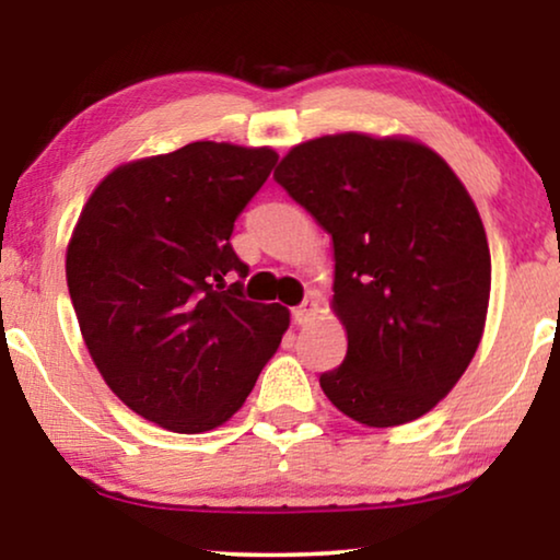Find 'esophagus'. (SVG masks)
<instances>
[{
	"mask_svg": "<svg viewBox=\"0 0 560 560\" xmlns=\"http://www.w3.org/2000/svg\"><path fill=\"white\" fill-rule=\"evenodd\" d=\"M316 313H318V301L308 298V301H303L301 305H298V308H293V318H295L298 326H305V324H311L313 318H316Z\"/></svg>",
	"mask_w": 560,
	"mask_h": 560,
	"instance_id": "1",
	"label": "esophagus"
}]
</instances>
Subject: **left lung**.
<instances>
[{
	"label": "left lung",
	"instance_id": "left-lung-1",
	"mask_svg": "<svg viewBox=\"0 0 560 560\" xmlns=\"http://www.w3.org/2000/svg\"><path fill=\"white\" fill-rule=\"evenodd\" d=\"M275 180L334 242L349 343L320 389L370 428L425 416L485 334L492 259L469 190L428 144L364 132L295 144Z\"/></svg>",
	"mask_w": 560,
	"mask_h": 560
}]
</instances>
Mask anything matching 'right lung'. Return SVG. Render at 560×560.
I'll use <instances>...</instances> for the list:
<instances>
[{"mask_svg": "<svg viewBox=\"0 0 560 560\" xmlns=\"http://www.w3.org/2000/svg\"><path fill=\"white\" fill-rule=\"evenodd\" d=\"M278 163L272 148L190 142L106 175L75 221L66 280L81 336L114 395L173 433L226 423L290 326L252 303L234 221Z\"/></svg>", "mask_w": 560, "mask_h": 560, "instance_id": "obj_1", "label": "right lung"}]
</instances>
